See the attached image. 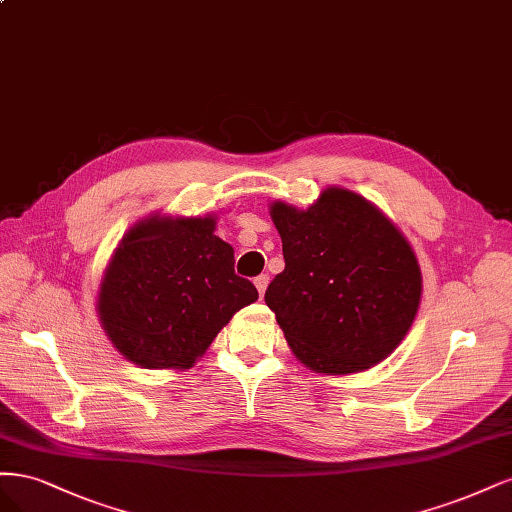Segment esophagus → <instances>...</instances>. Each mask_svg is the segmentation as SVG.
<instances>
[{"mask_svg": "<svg viewBox=\"0 0 512 512\" xmlns=\"http://www.w3.org/2000/svg\"><path fill=\"white\" fill-rule=\"evenodd\" d=\"M268 283H270L268 274H261V276L255 278V287L259 291V298H263V293H266V289H268Z\"/></svg>", "mask_w": 512, "mask_h": 512, "instance_id": "esophagus-1", "label": "esophagus"}]
</instances>
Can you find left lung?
<instances>
[{
	"instance_id": "1",
	"label": "left lung",
	"mask_w": 512,
	"mask_h": 512,
	"mask_svg": "<svg viewBox=\"0 0 512 512\" xmlns=\"http://www.w3.org/2000/svg\"><path fill=\"white\" fill-rule=\"evenodd\" d=\"M285 270L266 291L293 355L319 374L364 372L410 332L423 293L415 251L364 195L327 187L306 210L274 200Z\"/></svg>"
}]
</instances>
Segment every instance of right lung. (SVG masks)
<instances>
[{
	"mask_svg": "<svg viewBox=\"0 0 512 512\" xmlns=\"http://www.w3.org/2000/svg\"><path fill=\"white\" fill-rule=\"evenodd\" d=\"M217 214L153 212L131 225L108 259L95 310L104 334L146 370H189L259 293L234 272Z\"/></svg>",
	"mask_w": 512,
	"mask_h": 512,
	"instance_id": "obj_1",
	"label": "right lung"
}]
</instances>
